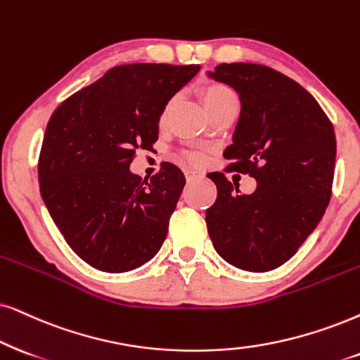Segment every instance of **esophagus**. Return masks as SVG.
<instances>
[{"label":"esophagus","mask_w":360,"mask_h":360,"mask_svg":"<svg viewBox=\"0 0 360 360\" xmlns=\"http://www.w3.org/2000/svg\"><path fill=\"white\" fill-rule=\"evenodd\" d=\"M184 176L188 181H194L198 179V177H201V172L193 169V167H184Z\"/></svg>","instance_id":"esophagus-1"}]
</instances>
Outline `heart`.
Listing matches in <instances>:
<instances>
[{
	"instance_id": "obj_1",
	"label": "heart",
	"mask_w": 360,
	"mask_h": 360,
	"mask_svg": "<svg viewBox=\"0 0 360 360\" xmlns=\"http://www.w3.org/2000/svg\"><path fill=\"white\" fill-rule=\"evenodd\" d=\"M202 101L206 104V108H214V106H219L222 103H227V101H238V96H236L234 89L229 88L227 84H222V83H212V84H207L206 88L202 89ZM169 104H166V108L162 109L161 112V117H159V121H165L166 116H167V111H169ZM189 161L193 162H199L202 159L201 154L198 153H189L188 154Z\"/></svg>"
}]
</instances>
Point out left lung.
<instances>
[{"label": "left lung", "instance_id": "1", "mask_svg": "<svg viewBox=\"0 0 360 360\" xmlns=\"http://www.w3.org/2000/svg\"><path fill=\"white\" fill-rule=\"evenodd\" d=\"M209 76L240 99L226 171L257 181L252 194H243L222 172H209L217 188L206 211L209 238L239 269L272 271L297 252L330 201L334 126L309 91L269 66L222 63Z\"/></svg>", "mask_w": 360, "mask_h": 360}]
</instances>
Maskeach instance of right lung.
I'll list each match as a JSON object with an SVG mask.
<instances>
[{
    "label": "right lung",
    "instance_id": "1",
    "mask_svg": "<svg viewBox=\"0 0 360 360\" xmlns=\"http://www.w3.org/2000/svg\"><path fill=\"white\" fill-rule=\"evenodd\" d=\"M199 65L115 66L49 117L38 161L41 198L78 256L104 272H127L156 256L186 184L162 162L151 179L129 171L158 141L169 99Z\"/></svg>",
    "mask_w": 360,
    "mask_h": 360
}]
</instances>
